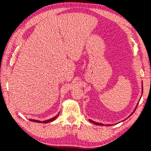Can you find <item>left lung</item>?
<instances>
[{
    "label": "left lung",
    "mask_w": 151,
    "mask_h": 151,
    "mask_svg": "<svg viewBox=\"0 0 151 151\" xmlns=\"http://www.w3.org/2000/svg\"><path fill=\"white\" fill-rule=\"evenodd\" d=\"M142 84H143V83H142ZM143 87H142V93H143ZM137 105H138V104H137ZM137 106H136V108H137ZM136 109H135V110H134V111H133V113H134V111H135V110H136ZM133 113H132V114H130V116L129 117H130L131 116V115H132V114H133ZM89 121H90L91 122V123H93V124H96V125H101V126H103V125H104V124H102V123H97V122H95V121H92V120H91V119H89ZM105 125H106V126H107V124H105ZM108 126H111V125L110 124H108Z\"/></svg>",
    "instance_id": "8db88e82"
}]
</instances>
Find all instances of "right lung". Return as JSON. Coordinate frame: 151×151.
Wrapping results in <instances>:
<instances>
[{"mask_svg": "<svg viewBox=\"0 0 151 151\" xmlns=\"http://www.w3.org/2000/svg\"><path fill=\"white\" fill-rule=\"evenodd\" d=\"M59 114H60V113L58 114V115H56L55 117L51 118V119H49V120H45V121H41L35 120V119H30V121H33V122H36V123H49V122H50V121H53L54 120H55L57 118V117L58 116Z\"/></svg>", "mask_w": 151, "mask_h": 151, "instance_id": "right-lung-1", "label": "right lung"}]
</instances>
